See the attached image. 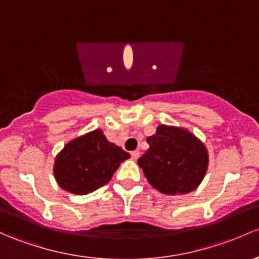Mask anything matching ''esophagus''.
I'll return each instance as SVG.
<instances>
[{
    "label": "esophagus",
    "instance_id": "esophagus-1",
    "mask_svg": "<svg viewBox=\"0 0 259 259\" xmlns=\"http://www.w3.org/2000/svg\"><path fill=\"white\" fill-rule=\"evenodd\" d=\"M139 156H140V152H139V150L132 151V159L133 160H138Z\"/></svg>",
    "mask_w": 259,
    "mask_h": 259
}]
</instances>
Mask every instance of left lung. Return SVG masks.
<instances>
[{"label": "left lung", "mask_w": 259, "mask_h": 259, "mask_svg": "<svg viewBox=\"0 0 259 259\" xmlns=\"http://www.w3.org/2000/svg\"><path fill=\"white\" fill-rule=\"evenodd\" d=\"M149 149L138 164L151 186L165 195L187 194L200 185L207 170L205 145L191 133L160 125L146 139Z\"/></svg>", "instance_id": "8db88e82"}]
</instances>
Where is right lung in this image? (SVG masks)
Listing matches in <instances>:
<instances>
[{"mask_svg": "<svg viewBox=\"0 0 259 259\" xmlns=\"http://www.w3.org/2000/svg\"><path fill=\"white\" fill-rule=\"evenodd\" d=\"M129 157L97 129L69 141L57 155L53 172L65 191L87 195L108 184L119 165Z\"/></svg>", "mask_w": 259, "mask_h": 259, "instance_id": "right-lung-1", "label": "right lung"}]
</instances>
